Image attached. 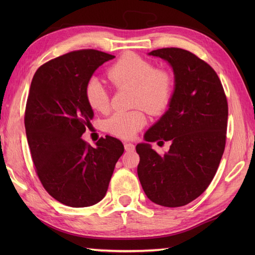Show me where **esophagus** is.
I'll return each instance as SVG.
<instances>
[{
    "instance_id": "esophagus-1",
    "label": "esophagus",
    "mask_w": 255,
    "mask_h": 255,
    "mask_svg": "<svg viewBox=\"0 0 255 255\" xmlns=\"http://www.w3.org/2000/svg\"><path fill=\"white\" fill-rule=\"evenodd\" d=\"M124 147L126 151H133L134 150V144L131 142H125Z\"/></svg>"
}]
</instances>
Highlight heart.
I'll return each mask as SVG.
<instances>
[{"mask_svg": "<svg viewBox=\"0 0 255 255\" xmlns=\"http://www.w3.org/2000/svg\"><path fill=\"white\" fill-rule=\"evenodd\" d=\"M106 78L116 89L133 88V105L143 106L150 114L164 112L173 95L171 74L164 69L133 52H127L107 69ZM85 99L94 111L105 113L110 108V95L99 80L86 84ZM147 119L142 110L119 111L107 121L111 133L122 138H131L141 129Z\"/></svg>", "mask_w": 255, "mask_h": 255, "instance_id": "b5f03b06", "label": "heart"}]
</instances>
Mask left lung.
I'll return each instance as SVG.
<instances>
[{
	"mask_svg": "<svg viewBox=\"0 0 255 255\" xmlns=\"http://www.w3.org/2000/svg\"><path fill=\"white\" fill-rule=\"evenodd\" d=\"M149 55L171 64L175 88L169 110L137 144L138 177L148 198L164 207H181L200 196L217 172L226 145L228 102L217 73L181 48ZM171 141L160 156L150 142Z\"/></svg>",
	"mask_w": 255,
	"mask_h": 255,
	"instance_id": "8db88e82",
	"label": "left lung"
}]
</instances>
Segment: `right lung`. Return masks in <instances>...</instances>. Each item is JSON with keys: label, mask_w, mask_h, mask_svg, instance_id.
Returning a JSON list of instances; mask_svg holds the SVG:
<instances>
[{"label": "right lung", "mask_w": 255, "mask_h": 255, "mask_svg": "<svg viewBox=\"0 0 255 255\" xmlns=\"http://www.w3.org/2000/svg\"><path fill=\"white\" fill-rule=\"evenodd\" d=\"M115 56L82 49L52 59L32 78L25 110L27 141L42 186L70 207H89L104 198L121 140L101 138L93 148L81 138L94 113L85 99L95 70Z\"/></svg>", "instance_id": "1"}]
</instances>
